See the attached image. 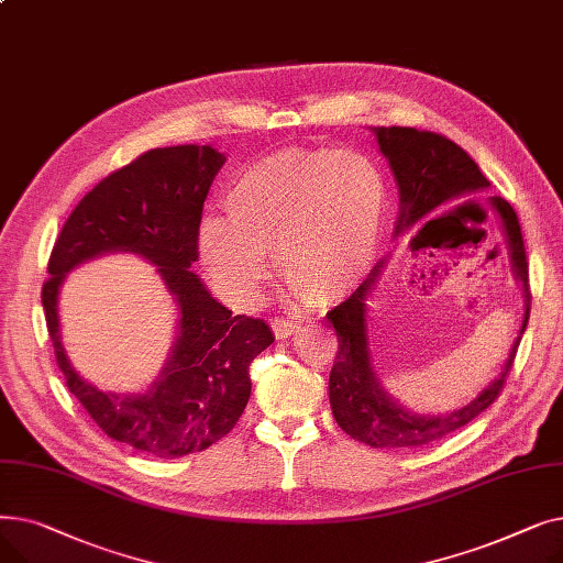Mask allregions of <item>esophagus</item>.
Wrapping results in <instances>:
<instances>
[{"label":"esophagus","mask_w":563,"mask_h":563,"mask_svg":"<svg viewBox=\"0 0 563 563\" xmlns=\"http://www.w3.org/2000/svg\"><path fill=\"white\" fill-rule=\"evenodd\" d=\"M272 329H274V335L278 340H285L289 335L297 333L301 329V321L297 319H289V317H274L272 319Z\"/></svg>","instance_id":"obj_1"}]
</instances>
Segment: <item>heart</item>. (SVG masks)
<instances>
[{
	"label": "heart",
	"instance_id": "1",
	"mask_svg": "<svg viewBox=\"0 0 563 563\" xmlns=\"http://www.w3.org/2000/svg\"><path fill=\"white\" fill-rule=\"evenodd\" d=\"M386 200V177L363 153L283 151L234 177L225 219L202 221L198 253L236 303L257 297L269 255L287 283L338 297L369 269Z\"/></svg>",
	"mask_w": 563,
	"mask_h": 563
}]
</instances>
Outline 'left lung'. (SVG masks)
Masks as SVG:
<instances>
[{
  "instance_id": "1",
  "label": "left lung",
  "mask_w": 563,
  "mask_h": 563,
  "mask_svg": "<svg viewBox=\"0 0 563 563\" xmlns=\"http://www.w3.org/2000/svg\"><path fill=\"white\" fill-rule=\"evenodd\" d=\"M380 153L386 155L395 180L399 187V221L395 232L410 228L424 217L440 210L456 198L484 191L490 183L479 170L461 145L448 136L416 130V128H372ZM495 214L499 217L501 230L507 234L509 255L514 264V274L525 291V319L520 335L527 329L531 291H529V272H527V253L522 242V230L514 207L499 196L490 198ZM383 260L374 266L367 280L351 294V297L335 306L327 317L338 333V353L329 380V399L333 408V418L351 438H356L369 448H420L433 440L445 438L448 433L465 427L499 397L505 388L507 376L514 367L520 335L509 353L505 369L490 383L482 395L463 406L461 410L448 412L442 418L412 416L406 408L393 401L386 395L376 378V372L369 361L367 344V299L380 274Z\"/></svg>"
}]
</instances>
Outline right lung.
<instances>
[{
    "instance_id": "1",
    "label": "right lung",
    "mask_w": 563,
    "mask_h": 563,
    "mask_svg": "<svg viewBox=\"0 0 563 563\" xmlns=\"http://www.w3.org/2000/svg\"><path fill=\"white\" fill-rule=\"evenodd\" d=\"M225 157L212 145L155 147L88 191L58 232L43 285L47 333L68 390L113 440L155 459L207 450L232 431L251 397L249 365L274 342L264 319L232 314L189 272L202 202ZM136 252L161 266L181 310L163 376L141 396L102 394L70 367L57 331V289L77 263Z\"/></svg>"
}]
</instances>
